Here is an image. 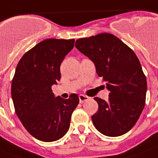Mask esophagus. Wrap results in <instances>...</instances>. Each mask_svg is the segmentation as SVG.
I'll list each match as a JSON object with an SVG mask.
<instances>
[{"mask_svg":"<svg viewBox=\"0 0 158 158\" xmlns=\"http://www.w3.org/2000/svg\"><path fill=\"white\" fill-rule=\"evenodd\" d=\"M89 98L88 96H86V95H84V94H80L79 95V100H80V103H84V102H85V101L89 100Z\"/></svg>","mask_w":158,"mask_h":158,"instance_id":"1","label":"esophagus"}]
</instances>
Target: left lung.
I'll use <instances>...</instances> for the list:
<instances>
[{
	"label": "left lung",
	"instance_id": "8db88e82",
	"mask_svg": "<svg viewBox=\"0 0 158 158\" xmlns=\"http://www.w3.org/2000/svg\"><path fill=\"white\" fill-rule=\"evenodd\" d=\"M76 48L94 64L96 73L110 91L108 101L99 104L92 122L104 135H124L135 125L145 105L147 80L136 55L110 33L77 40Z\"/></svg>",
	"mask_w": 158,
	"mask_h": 158
}]
</instances>
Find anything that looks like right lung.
<instances>
[{
  "instance_id": "add662e5",
  "label": "right lung",
  "mask_w": 158,
  "mask_h": 158,
  "mask_svg": "<svg viewBox=\"0 0 158 158\" xmlns=\"http://www.w3.org/2000/svg\"><path fill=\"white\" fill-rule=\"evenodd\" d=\"M74 39H46L23 55L19 62L11 95L15 113L30 135L39 140L61 139L70 127L79 103L77 94L55 97L51 86L60 80V65L74 46Z\"/></svg>"
}]
</instances>
